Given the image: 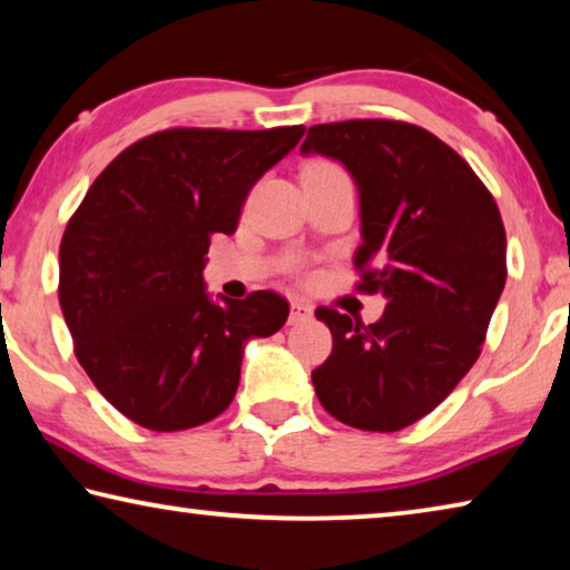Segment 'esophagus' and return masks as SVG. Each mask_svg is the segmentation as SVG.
Returning <instances> with one entry per match:
<instances>
[{"mask_svg":"<svg viewBox=\"0 0 570 570\" xmlns=\"http://www.w3.org/2000/svg\"><path fill=\"white\" fill-rule=\"evenodd\" d=\"M306 320H312V306L304 302H292V312H288V322L292 324H302Z\"/></svg>","mask_w":570,"mask_h":570,"instance_id":"34e87169","label":"esophagus"}]
</instances>
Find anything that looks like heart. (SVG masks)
Listing matches in <instances>:
<instances>
[{"label": "heart", "mask_w": 570, "mask_h": 570, "mask_svg": "<svg viewBox=\"0 0 570 570\" xmlns=\"http://www.w3.org/2000/svg\"><path fill=\"white\" fill-rule=\"evenodd\" d=\"M324 168H336V166H332V163H312L306 170H324Z\"/></svg>", "instance_id": "heart-1"}]
</instances>
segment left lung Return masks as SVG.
Instances as JSON below:
<instances>
[{
	"label": "left lung",
	"mask_w": 570,
	"mask_h": 570,
	"mask_svg": "<svg viewBox=\"0 0 570 570\" xmlns=\"http://www.w3.org/2000/svg\"><path fill=\"white\" fill-rule=\"evenodd\" d=\"M308 153L352 176L360 288L387 298L370 326L316 308L334 336L330 360L312 372L316 397L352 428L397 432L435 410L480 356L508 276L503 218L468 163L417 125H314L302 142Z\"/></svg>",
	"instance_id": "1"
}]
</instances>
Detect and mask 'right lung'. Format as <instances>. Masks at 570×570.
I'll return each mask as SVG.
<instances>
[{
  "label": "right lung",
  "mask_w": 570,
  "mask_h": 570,
  "mask_svg": "<svg viewBox=\"0 0 570 570\" xmlns=\"http://www.w3.org/2000/svg\"><path fill=\"white\" fill-rule=\"evenodd\" d=\"M274 130L176 128L105 168L60 244V306L75 354L125 417L156 432L198 428L238 390L250 340L288 316L274 292H206L210 236H230L248 190L302 140Z\"/></svg>",
  "instance_id": "1"
}]
</instances>
